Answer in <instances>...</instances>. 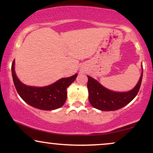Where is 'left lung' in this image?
I'll use <instances>...</instances> for the list:
<instances>
[{
  "label": "left lung",
  "mask_w": 153,
  "mask_h": 153,
  "mask_svg": "<svg viewBox=\"0 0 153 153\" xmlns=\"http://www.w3.org/2000/svg\"><path fill=\"white\" fill-rule=\"evenodd\" d=\"M143 69L137 83L134 88L126 92H117L103 86L97 80L87 75L88 100L92 106L105 111L118 110L130 103L137 94L143 79Z\"/></svg>",
  "instance_id": "8db88e82"
}]
</instances>
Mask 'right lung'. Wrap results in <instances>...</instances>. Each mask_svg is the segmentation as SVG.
<instances>
[{
	"label": "right lung",
	"mask_w": 153,
	"mask_h": 153,
	"mask_svg": "<svg viewBox=\"0 0 153 153\" xmlns=\"http://www.w3.org/2000/svg\"><path fill=\"white\" fill-rule=\"evenodd\" d=\"M13 83L20 97L30 106L39 109L51 111L62 107L67 99V88L74 82L78 74L62 78L43 87L26 85L18 78L15 72V59L11 66Z\"/></svg>",
	"instance_id": "add662e5"
}]
</instances>
